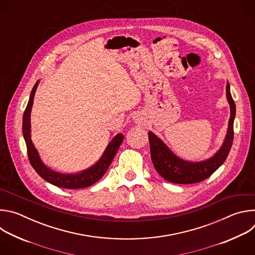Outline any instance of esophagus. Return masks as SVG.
<instances>
[{"label": "esophagus", "mask_w": 255, "mask_h": 255, "mask_svg": "<svg viewBox=\"0 0 255 255\" xmlns=\"http://www.w3.org/2000/svg\"><path fill=\"white\" fill-rule=\"evenodd\" d=\"M134 121H135V123L138 124V125H142V124L144 123V119H143V117H142L140 114H136V115L134 116Z\"/></svg>", "instance_id": "esophagus-1"}]
</instances>
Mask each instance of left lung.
I'll return each instance as SVG.
<instances>
[{"instance_id":"8db88e82","label":"left lung","mask_w":255,"mask_h":255,"mask_svg":"<svg viewBox=\"0 0 255 255\" xmlns=\"http://www.w3.org/2000/svg\"><path fill=\"white\" fill-rule=\"evenodd\" d=\"M226 96L230 104V119L228 130L222 147L213 157L201 162H191L178 158L166 145L152 132L148 133L150 143V154L156 171L167 181L173 184H196L211 176L226 160L233 143L234 118L236 108L227 84Z\"/></svg>"}]
</instances>
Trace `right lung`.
Here are the masks:
<instances>
[{
  "label": "right lung",
  "instance_id": "right-lung-1",
  "mask_svg": "<svg viewBox=\"0 0 255 255\" xmlns=\"http://www.w3.org/2000/svg\"><path fill=\"white\" fill-rule=\"evenodd\" d=\"M39 82L36 83L32 89L28 105L25 109L24 116H23V125H22V131L24 135V139L26 142L27 146V153L29 157V161L32 165V167L35 169L43 179L48 181L49 184L63 188V189H83L90 187L97 183L98 180L102 178V176L106 173L109 166H110L112 160L114 159L121 143L123 142V135L118 134L116 135L113 140L109 143L107 146V149L105 150L103 156L100 158V160L92 167L75 174H64L59 173L51 170L50 168L46 167L43 162L41 161L37 150L34 147V145L31 141V126H30V115H31V108L33 105V99L34 95L37 89Z\"/></svg>",
  "mask_w": 255,
  "mask_h": 255
}]
</instances>
